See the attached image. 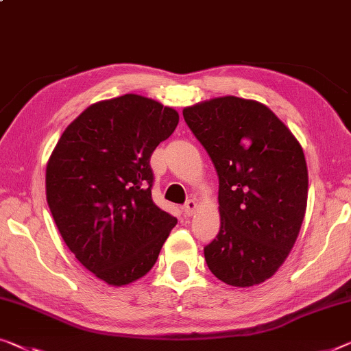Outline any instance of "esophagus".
Here are the masks:
<instances>
[{"instance_id":"esophagus-1","label":"esophagus","mask_w":351,"mask_h":351,"mask_svg":"<svg viewBox=\"0 0 351 351\" xmlns=\"http://www.w3.org/2000/svg\"><path fill=\"white\" fill-rule=\"evenodd\" d=\"M197 206H198V205H197V202H195V200H187V202H186V205H184V208H182V209H184V214H186V216H187V217H191L192 214L195 213Z\"/></svg>"}]
</instances>
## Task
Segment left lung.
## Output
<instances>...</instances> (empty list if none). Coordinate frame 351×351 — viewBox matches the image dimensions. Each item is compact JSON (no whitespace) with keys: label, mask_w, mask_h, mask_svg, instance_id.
<instances>
[{"label":"left lung","mask_w":351,"mask_h":351,"mask_svg":"<svg viewBox=\"0 0 351 351\" xmlns=\"http://www.w3.org/2000/svg\"><path fill=\"white\" fill-rule=\"evenodd\" d=\"M219 176L221 230L205 245L219 280L269 279L295 244L307 205V165L295 135L257 101L226 96L182 110Z\"/></svg>","instance_id":"left-lung-1"}]
</instances>
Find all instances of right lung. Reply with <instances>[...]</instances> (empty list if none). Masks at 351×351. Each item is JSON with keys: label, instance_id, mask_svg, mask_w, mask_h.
<instances>
[{"label": "right lung", "instance_id": "add662e5", "mask_svg": "<svg viewBox=\"0 0 351 351\" xmlns=\"http://www.w3.org/2000/svg\"><path fill=\"white\" fill-rule=\"evenodd\" d=\"M178 112L138 94L88 107L67 125L45 171L47 203L75 258L108 285L143 277L176 226L153 202L149 159Z\"/></svg>", "mask_w": 351, "mask_h": 351}]
</instances>
